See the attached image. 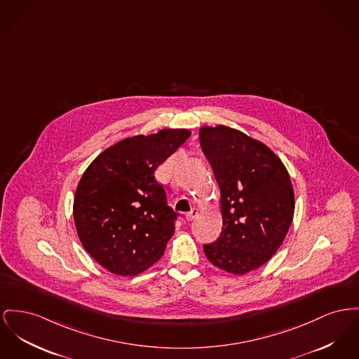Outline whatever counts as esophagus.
Wrapping results in <instances>:
<instances>
[{
	"mask_svg": "<svg viewBox=\"0 0 359 359\" xmlns=\"http://www.w3.org/2000/svg\"><path fill=\"white\" fill-rule=\"evenodd\" d=\"M198 214H199L198 209H192L190 212L186 214V219H187V221H194L195 218H198Z\"/></svg>",
	"mask_w": 359,
	"mask_h": 359,
	"instance_id": "obj_1",
	"label": "esophagus"
}]
</instances>
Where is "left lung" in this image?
I'll return each mask as SVG.
<instances>
[{
    "label": "left lung",
    "instance_id": "obj_1",
    "mask_svg": "<svg viewBox=\"0 0 359 359\" xmlns=\"http://www.w3.org/2000/svg\"><path fill=\"white\" fill-rule=\"evenodd\" d=\"M199 141L219 186L222 214V232L203 251L215 267L247 274L271 259L292 225L289 172L271 149L232 127H201Z\"/></svg>",
    "mask_w": 359,
    "mask_h": 359
}]
</instances>
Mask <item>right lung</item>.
I'll return each mask as SVG.
<instances>
[{"label": "right lung", "instance_id": "add662e5", "mask_svg": "<svg viewBox=\"0 0 359 359\" xmlns=\"http://www.w3.org/2000/svg\"><path fill=\"white\" fill-rule=\"evenodd\" d=\"M190 135L186 128H163L125 138L85 170L74 195V225L85 251L109 273L140 274L164 255L177 212L154 172Z\"/></svg>", "mask_w": 359, "mask_h": 359}]
</instances>
